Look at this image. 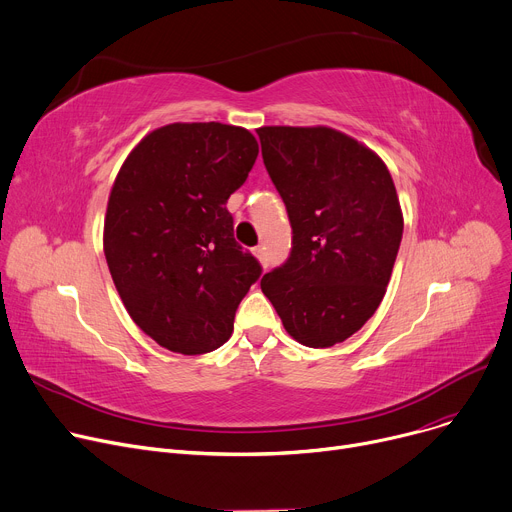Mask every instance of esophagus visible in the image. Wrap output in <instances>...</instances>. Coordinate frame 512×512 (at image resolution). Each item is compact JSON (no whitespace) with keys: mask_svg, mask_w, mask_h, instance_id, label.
Wrapping results in <instances>:
<instances>
[{"mask_svg":"<svg viewBox=\"0 0 512 512\" xmlns=\"http://www.w3.org/2000/svg\"><path fill=\"white\" fill-rule=\"evenodd\" d=\"M253 253H255V257L261 261V265H263V267H267L269 259H267V249H265V245H259V247H255V249H253Z\"/></svg>","mask_w":512,"mask_h":512,"instance_id":"34e87169","label":"esophagus"}]
</instances>
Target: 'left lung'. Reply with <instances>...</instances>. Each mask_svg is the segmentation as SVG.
<instances>
[{
    "instance_id": "obj_1",
    "label": "left lung",
    "mask_w": 512,
    "mask_h": 512,
    "mask_svg": "<svg viewBox=\"0 0 512 512\" xmlns=\"http://www.w3.org/2000/svg\"><path fill=\"white\" fill-rule=\"evenodd\" d=\"M257 135L292 226L290 255L261 278V290L296 342L329 348L385 296L403 234L393 179L377 154L329 127Z\"/></svg>"
}]
</instances>
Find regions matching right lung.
Instances as JSON below:
<instances>
[{"instance_id":"add662e5","label":"right lung","mask_w":512,"mask_h":512,"mask_svg":"<svg viewBox=\"0 0 512 512\" xmlns=\"http://www.w3.org/2000/svg\"><path fill=\"white\" fill-rule=\"evenodd\" d=\"M257 154L243 127L173 123L146 135L115 179L105 218L111 276L135 325L170 352L226 344L261 276L226 210Z\"/></svg>"}]
</instances>
